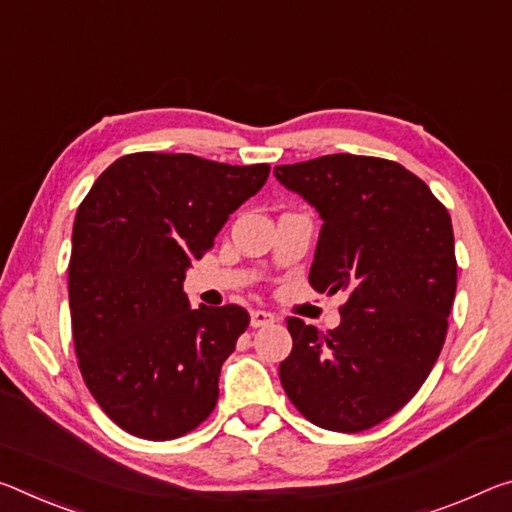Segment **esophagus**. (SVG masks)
<instances>
[{
    "instance_id": "1",
    "label": "esophagus",
    "mask_w": 512,
    "mask_h": 512,
    "mask_svg": "<svg viewBox=\"0 0 512 512\" xmlns=\"http://www.w3.org/2000/svg\"><path fill=\"white\" fill-rule=\"evenodd\" d=\"M275 321V316L271 312H264V310H255L250 312V326L253 328H264V326H271Z\"/></svg>"
}]
</instances>
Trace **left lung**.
<instances>
[{
	"label": "left lung",
	"mask_w": 512,
	"mask_h": 512,
	"mask_svg": "<svg viewBox=\"0 0 512 512\" xmlns=\"http://www.w3.org/2000/svg\"><path fill=\"white\" fill-rule=\"evenodd\" d=\"M273 175L323 221L310 285L348 296L335 330L287 319L280 383L312 424L367 431L419 392L444 346L458 280L451 216L396 161L326 154Z\"/></svg>",
	"instance_id": "left-lung-1"
}]
</instances>
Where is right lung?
Here are the masks:
<instances>
[{
    "label": "right lung",
    "instance_id": "1",
    "mask_svg": "<svg viewBox=\"0 0 512 512\" xmlns=\"http://www.w3.org/2000/svg\"><path fill=\"white\" fill-rule=\"evenodd\" d=\"M269 164L125 154L97 177L72 227L68 294L79 371L100 408L143 440H175L218 401V376L250 316L191 310L184 278Z\"/></svg>",
    "mask_w": 512,
    "mask_h": 512
}]
</instances>
